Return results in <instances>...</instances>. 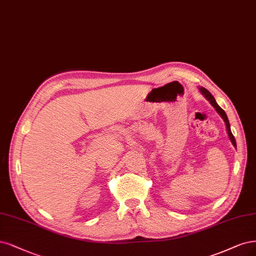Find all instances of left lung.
I'll return each instance as SVG.
<instances>
[{"instance_id": "1", "label": "left lung", "mask_w": 256, "mask_h": 256, "mask_svg": "<svg viewBox=\"0 0 256 256\" xmlns=\"http://www.w3.org/2000/svg\"><path fill=\"white\" fill-rule=\"evenodd\" d=\"M199 90H200V92H201V94L204 96V98L210 102V104L213 106V107L215 108V110L218 112V114L220 116H222V118L224 120V122H226V132H228V138H230V140L232 142V144H233V146L236 148V140H235V138H234V136L232 134V132H231V127H230V122H228V116H226V112L219 107L218 106V104L216 102V100H215V98H214V96L210 94L206 88H199Z\"/></svg>"}]
</instances>
